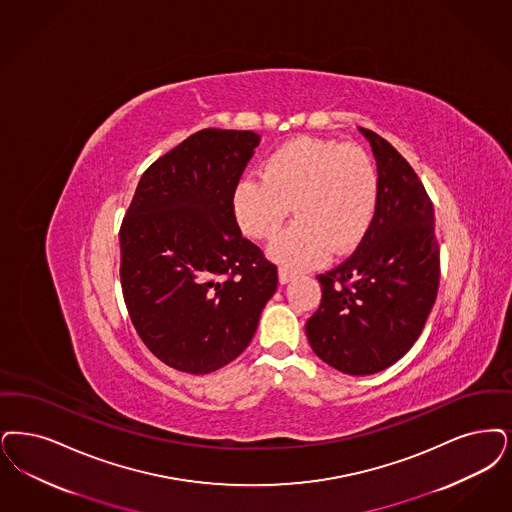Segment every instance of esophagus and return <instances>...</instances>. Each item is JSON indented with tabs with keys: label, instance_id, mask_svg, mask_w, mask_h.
Masks as SVG:
<instances>
[{
	"label": "esophagus",
	"instance_id": "1",
	"mask_svg": "<svg viewBox=\"0 0 512 512\" xmlns=\"http://www.w3.org/2000/svg\"><path fill=\"white\" fill-rule=\"evenodd\" d=\"M291 278H293V272H291V270H287V268H280V270H278V280H280V284H287Z\"/></svg>",
	"mask_w": 512,
	"mask_h": 512
}]
</instances>
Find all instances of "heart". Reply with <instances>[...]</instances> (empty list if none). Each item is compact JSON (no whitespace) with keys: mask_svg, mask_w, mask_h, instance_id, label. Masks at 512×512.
Segmentation results:
<instances>
[{"mask_svg":"<svg viewBox=\"0 0 512 512\" xmlns=\"http://www.w3.org/2000/svg\"><path fill=\"white\" fill-rule=\"evenodd\" d=\"M379 171L360 146L295 137L266 156L261 173L244 175L232 192L238 225L255 240L274 238L287 215L297 221L270 246L291 268L318 265L362 244L379 207Z\"/></svg>","mask_w":512,"mask_h":512,"instance_id":"b5f03b06","label":"heart"}]
</instances>
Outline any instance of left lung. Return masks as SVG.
<instances>
[{"label":"left lung","mask_w":512,"mask_h":512,"mask_svg":"<svg viewBox=\"0 0 512 512\" xmlns=\"http://www.w3.org/2000/svg\"><path fill=\"white\" fill-rule=\"evenodd\" d=\"M360 133L377 160V215L347 261L318 276L322 303L305 326L314 354L348 375L383 371L413 347L440 282L425 186L392 144L364 127Z\"/></svg>","instance_id":"left-lung-1"}]
</instances>
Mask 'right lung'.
<instances>
[{
    "label": "right lung",
    "instance_id": "right-lung-1",
    "mask_svg": "<svg viewBox=\"0 0 512 512\" xmlns=\"http://www.w3.org/2000/svg\"><path fill=\"white\" fill-rule=\"evenodd\" d=\"M261 137L202 129L150 165L120 228L123 301L148 350L204 375L251 343L278 268L242 236L232 192Z\"/></svg>",
    "mask_w": 512,
    "mask_h": 512
}]
</instances>
